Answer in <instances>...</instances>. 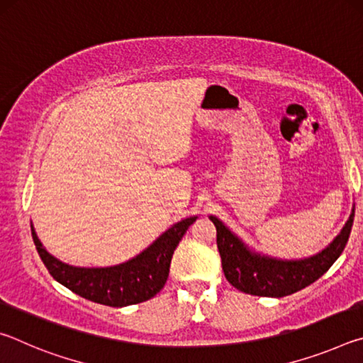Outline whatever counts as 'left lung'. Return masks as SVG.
<instances>
[{"instance_id": "8db88e82", "label": "left lung", "mask_w": 363, "mask_h": 363, "mask_svg": "<svg viewBox=\"0 0 363 363\" xmlns=\"http://www.w3.org/2000/svg\"><path fill=\"white\" fill-rule=\"evenodd\" d=\"M354 210L341 232L317 255L303 259H280L257 253L240 237L235 235L223 220L210 216L216 225V243L223 261L227 281L237 290L255 296L281 298L314 284L327 272L346 247L354 223Z\"/></svg>"}]
</instances>
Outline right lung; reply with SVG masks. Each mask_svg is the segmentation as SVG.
Masks as SVG:
<instances>
[{
  "label": "right lung",
  "mask_w": 363,
  "mask_h": 363,
  "mask_svg": "<svg viewBox=\"0 0 363 363\" xmlns=\"http://www.w3.org/2000/svg\"><path fill=\"white\" fill-rule=\"evenodd\" d=\"M196 216L179 220L164 230L138 256L116 266L77 267L59 261L43 247L32 224V237L41 261L60 285L78 296L110 307H125L150 299L167 284L171 257Z\"/></svg>",
  "instance_id": "1"
}]
</instances>
